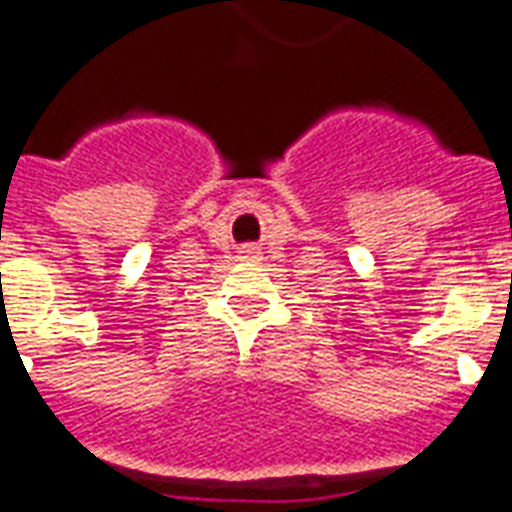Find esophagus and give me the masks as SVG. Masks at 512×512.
Listing matches in <instances>:
<instances>
[{"instance_id": "obj_1", "label": "esophagus", "mask_w": 512, "mask_h": 512, "mask_svg": "<svg viewBox=\"0 0 512 512\" xmlns=\"http://www.w3.org/2000/svg\"><path fill=\"white\" fill-rule=\"evenodd\" d=\"M240 256L242 259H259L261 253H259V248H256V245H242L240 248Z\"/></svg>"}]
</instances>
